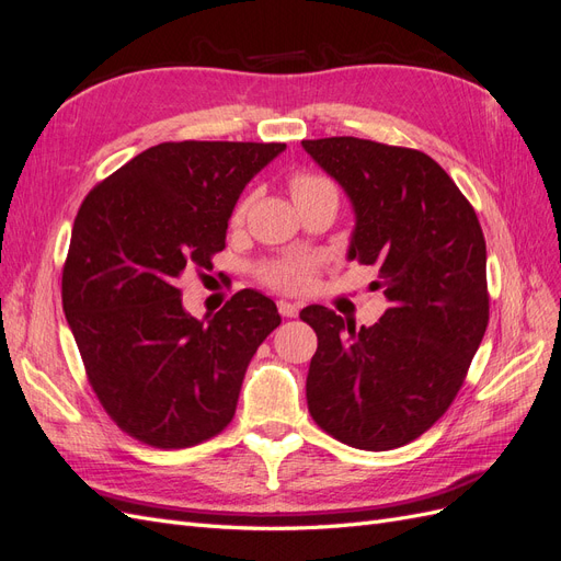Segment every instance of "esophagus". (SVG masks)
<instances>
[{"mask_svg":"<svg viewBox=\"0 0 561 561\" xmlns=\"http://www.w3.org/2000/svg\"><path fill=\"white\" fill-rule=\"evenodd\" d=\"M278 313L283 318H295L299 313V304L297 301H287V299H280L278 301Z\"/></svg>","mask_w":561,"mask_h":561,"instance_id":"esophagus-1","label":"esophagus"}]
</instances>
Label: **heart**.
<instances>
[{
  "mask_svg": "<svg viewBox=\"0 0 561 561\" xmlns=\"http://www.w3.org/2000/svg\"><path fill=\"white\" fill-rule=\"evenodd\" d=\"M287 186H290V194L297 201V206L316 196H325V194L336 196L334 182L328 175H320L313 171L293 173L290 180H287ZM245 210H248V198L236 203V208L231 213V225H239L245 217ZM316 271H318V257H311V254H297V257H285V260L264 264L260 268V278L271 287H278V290L299 293V290H307L311 285Z\"/></svg>",
  "mask_w": 561,
  "mask_h": 561,
  "instance_id": "b5f03b06",
  "label": "heart"
}]
</instances>
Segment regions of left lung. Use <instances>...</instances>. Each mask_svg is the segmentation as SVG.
I'll return each instance as SVG.
<instances>
[{
  "label": "left lung",
  "mask_w": 561,
  "mask_h": 561,
  "mask_svg": "<svg viewBox=\"0 0 561 561\" xmlns=\"http://www.w3.org/2000/svg\"><path fill=\"white\" fill-rule=\"evenodd\" d=\"M348 194V260L377 266L390 307L371 328L311 304L309 412L339 443L388 451L412 443L461 390L489 325L480 219L445 168L410 147L363 138L301 140Z\"/></svg>",
  "instance_id": "8db88e82"
}]
</instances>
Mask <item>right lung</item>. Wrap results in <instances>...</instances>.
I'll use <instances>...</instances> for the list:
<instances>
[{"label":"right lung","mask_w":561,"mask_h":561,"mask_svg":"<svg viewBox=\"0 0 561 561\" xmlns=\"http://www.w3.org/2000/svg\"><path fill=\"white\" fill-rule=\"evenodd\" d=\"M283 142H161L83 198L62 266V311L89 383L118 428L157 449L222 433L245 369L280 325L276 304L241 290L196 320L180 276L210 268L245 184Z\"/></svg>","instance_id":"right-lung-1"}]
</instances>
